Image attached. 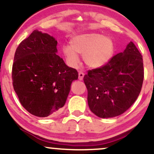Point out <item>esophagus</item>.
<instances>
[{"mask_svg": "<svg viewBox=\"0 0 154 154\" xmlns=\"http://www.w3.org/2000/svg\"><path fill=\"white\" fill-rule=\"evenodd\" d=\"M78 75H79L78 78H79V80H82L83 77H84V76H85V74L83 73V72H79Z\"/></svg>", "mask_w": 154, "mask_h": 154, "instance_id": "esophagus-1", "label": "esophagus"}]
</instances>
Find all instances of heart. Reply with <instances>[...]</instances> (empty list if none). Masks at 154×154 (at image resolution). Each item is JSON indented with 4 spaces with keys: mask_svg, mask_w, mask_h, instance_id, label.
<instances>
[{
    "mask_svg": "<svg viewBox=\"0 0 154 154\" xmlns=\"http://www.w3.org/2000/svg\"><path fill=\"white\" fill-rule=\"evenodd\" d=\"M70 46L62 47V53L66 63L76 67L79 63V56L82 54V60L90 68L104 66L112 57L114 51L113 40L107 36L94 32L79 34L72 37Z\"/></svg>",
    "mask_w": 154,
    "mask_h": 154,
    "instance_id": "1",
    "label": "heart"
}]
</instances>
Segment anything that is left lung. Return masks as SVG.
Masks as SVG:
<instances>
[{
  "mask_svg": "<svg viewBox=\"0 0 154 154\" xmlns=\"http://www.w3.org/2000/svg\"><path fill=\"white\" fill-rule=\"evenodd\" d=\"M143 77V56L130 42L122 53L84 76L91 111L100 118L121 115L138 97Z\"/></svg>",
  "mask_w": 154,
  "mask_h": 154,
  "instance_id": "obj_1",
  "label": "left lung"
}]
</instances>
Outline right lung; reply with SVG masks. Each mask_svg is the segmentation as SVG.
<instances>
[{
    "mask_svg": "<svg viewBox=\"0 0 154 154\" xmlns=\"http://www.w3.org/2000/svg\"><path fill=\"white\" fill-rule=\"evenodd\" d=\"M57 40L35 29L17 48L12 66L14 89L22 106L32 115H56L64 106L75 69L56 54Z\"/></svg>",
    "mask_w": 154,
    "mask_h": 154,
    "instance_id": "1",
    "label": "right lung"
}]
</instances>
